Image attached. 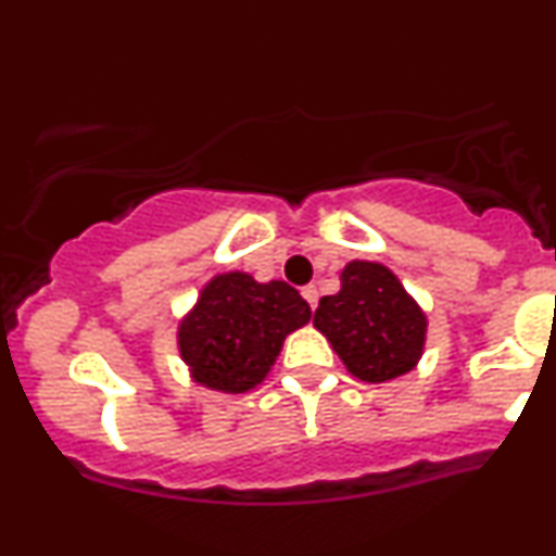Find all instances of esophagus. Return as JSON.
Here are the masks:
<instances>
[{
	"label": "esophagus",
	"mask_w": 556,
	"mask_h": 556,
	"mask_svg": "<svg viewBox=\"0 0 556 556\" xmlns=\"http://www.w3.org/2000/svg\"><path fill=\"white\" fill-rule=\"evenodd\" d=\"M300 295L305 298V303H308L311 308H316V303H318V290H316V285H305L303 290H300Z\"/></svg>",
	"instance_id": "obj_1"
}]
</instances>
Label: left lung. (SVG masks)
Masks as SVG:
<instances>
[{
  "label": "left lung",
  "mask_w": 556,
  "mask_h": 556,
  "mask_svg": "<svg viewBox=\"0 0 556 556\" xmlns=\"http://www.w3.org/2000/svg\"><path fill=\"white\" fill-rule=\"evenodd\" d=\"M314 327L355 379L384 384L418 366L429 321L392 269L350 261L340 292L318 300Z\"/></svg>",
  "instance_id": "1"
}]
</instances>
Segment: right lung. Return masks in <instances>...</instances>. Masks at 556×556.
I'll return each mask as SVG.
<instances>
[{"label":"right lung","mask_w":556,"mask_h":556,"mask_svg":"<svg viewBox=\"0 0 556 556\" xmlns=\"http://www.w3.org/2000/svg\"><path fill=\"white\" fill-rule=\"evenodd\" d=\"M311 321V305L282 279L216 274L177 327V348L195 384L225 394L256 389L282 353L285 337Z\"/></svg>","instance_id":"obj_1"}]
</instances>
